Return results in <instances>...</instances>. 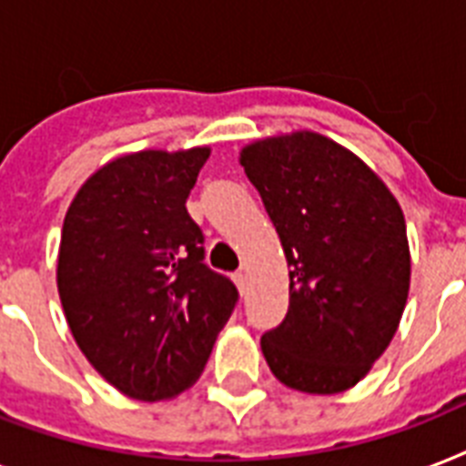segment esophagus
Wrapping results in <instances>:
<instances>
[{
    "instance_id": "obj_1",
    "label": "esophagus",
    "mask_w": 466,
    "mask_h": 466,
    "mask_svg": "<svg viewBox=\"0 0 466 466\" xmlns=\"http://www.w3.org/2000/svg\"><path fill=\"white\" fill-rule=\"evenodd\" d=\"M232 278H234V283H237V288H239V292L247 290V273H244V270H237Z\"/></svg>"
}]
</instances>
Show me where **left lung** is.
<instances>
[{
    "instance_id": "1",
    "label": "left lung",
    "mask_w": 466,
    "mask_h": 466,
    "mask_svg": "<svg viewBox=\"0 0 466 466\" xmlns=\"http://www.w3.org/2000/svg\"><path fill=\"white\" fill-rule=\"evenodd\" d=\"M241 167L290 268L288 314L261 336L266 362L292 390H348L390 346L404 314V212L375 171L324 135L248 145Z\"/></svg>"
}]
</instances>
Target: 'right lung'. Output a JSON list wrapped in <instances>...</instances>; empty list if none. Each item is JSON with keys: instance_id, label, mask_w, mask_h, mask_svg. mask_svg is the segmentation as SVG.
Segmentation results:
<instances>
[{"instance_id": "1", "label": "right lung", "mask_w": 466, "mask_h": 466, "mask_svg": "<svg viewBox=\"0 0 466 466\" xmlns=\"http://www.w3.org/2000/svg\"><path fill=\"white\" fill-rule=\"evenodd\" d=\"M210 157L137 152L84 183L62 225L57 290L86 360L140 401L196 382L239 292L205 263L203 229L186 210Z\"/></svg>"}]
</instances>
